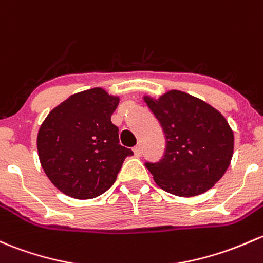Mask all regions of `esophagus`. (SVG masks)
<instances>
[{
  "label": "esophagus",
  "mask_w": 263,
  "mask_h": 263,
  "mask_svg": "<svg viewBox=\"0 0 263 263\" xmlns=\"http://www.w3.org/2000/svg\"><path fill=\"white\" fill-rule=\"evenodd\" d=\"M134 154L136 157H140L142 155V150H141V146H135L134 147Z\"/></svg>",
  "instance_id": "34e87169"
}]
</instances>
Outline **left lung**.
I'll use <instances>...</instances> for the list:
<instances>
[{
	"label": "left lung",
	"mask_w": 263,
	"mask_h": 263,
	"mask_svg": "<svg viewBox=\"0 0 263 263\" xmlns=\"http://www.w3.org/2000/svg\"><path fill=\"white\" fill-rule=\"evenodd\" d=\"M145 102L166 143L159 161L145 162L156 184L178 197H195L211 189L233 156V132L226 118L180 90H170L159 99L145 97Z\"/></svg>",
	"instance_id": "8db88e82"
}]
</instances>
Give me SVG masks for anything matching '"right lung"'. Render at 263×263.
<instances>
[{"mask_svg": "<svg viewBox=\"0 0 263 263\" xmlns=\"http://www.w3.org/2000/svg\"><path fill=\"white\" fill-rule=\"evenodd\" d=\"M120 99L102 88L69 97L55 107L37 134L41 166L64 194L92 199L117 179L131 148L120 145L118 127L110 116Z\"/></svg>", "mask_w": 263, "mask_h": 263, "instance_id": "right-lung-1", "label": "right lung"}]
</instances>
